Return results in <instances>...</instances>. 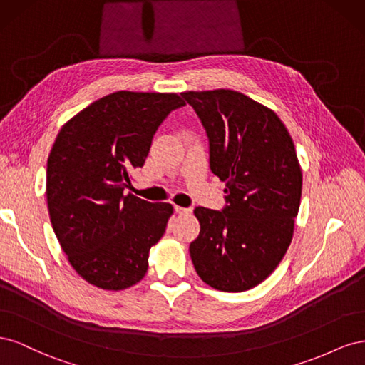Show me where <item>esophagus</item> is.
Listing matches in <instances>:
<instances>
[{
  "label": "esophagus",
  "instance_id": "obj_1",
  "mask_svg": "<svg viewBox=\"0 0 365 365\" xmlns=\"http://www.w3.org/2000/svg\"><path fill=\"white\" fill-rule=\"evenodd\" d=\"M175 212L180 213V215H189V213H192V208H185V207L175 205Z\"/></svg>",
  "mask_w": 365,
  "mask_h": 365
}]
</instances>
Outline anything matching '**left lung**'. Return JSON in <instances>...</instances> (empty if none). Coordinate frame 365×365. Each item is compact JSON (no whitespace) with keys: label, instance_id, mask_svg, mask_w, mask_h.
I'll return each mask as SVG.
<instances>
[{"label":"left lung","instance_id":"left-lung-1","mask_svg":"<svg viewBox=\"0 0 365 365\" xmlns=\"http://www.w3.org/2000/svg\"><path fill=\"white\" fill-rule=\"evenodd\" d=\"M210 141V169L227 184L222 212L195 208L190 244L197 275L224 292L269 277L288 251L303 175L294 141L272 109L233 90L185 91Z\"/></svg>","mask_w":365,"mask_h":365}]
</instances>
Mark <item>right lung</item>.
Returning <instances> with one entry per match:
<instances>
[{
    "label": "right lung",
    "instance_id": "add662e5",
    "mask_svg": "<svg viewBox=\"0 0 365 365\" xmlns=\"http://www.w3.org/2000/svg\"><path fill=\"white\" fill-rule=\"evenodd\" d=\"M178 94L117 91L62 126L47 161L51 225L74 271L105 291L137 284L149 251L163 237L173 207L132 193L163 120L184 106Z\"/></svg>",
    "mask_w": 365,
    "mask_h": 365
}]
</instances>
